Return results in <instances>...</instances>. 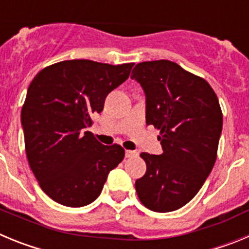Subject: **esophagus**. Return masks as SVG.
I'll use <instances>...</instances> for the list:
<instances>
[{
	"label": "esophagus",
	"instance_id": "obj_1",
	"mask_svg": "<svg viewBox=\"0 0 249 249\" xmlns=\"http://www.w3.org/2000/svg\"><path fill=\"white\" fill-rule=\"evenodd\" d=\"M133 156H137V152L126 149V157H133Z\"/></svg>",
	"mask_w": 249,
	"mask_h": 249
}]
</instances>
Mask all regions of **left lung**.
Instances as JSON below:
<instances>
[{"mask_svg":"<svg viewBox=\"0 0 249 249\" xmlns=\"http://www.w3.org/2000/svg\"><path fill=\"white\" fill-rule=\"evenodd\" d=\"M132 80L146 93V122L160 131L163 153H141L143 177L136 181L141 203L172 212L195 197L217 160L222 114L217 94L204 78L167 59L136 65Z\"/></svg>","mask_w":249,"mask_h":249,"instance_id":"obj_1","label":"left lung"}]
</instances>
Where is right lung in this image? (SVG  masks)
Returning a JSON list of instances; mask_svg holds the SVG:
<instances>
[{
  "label": "right lung",
  "instance_id": "1",
  "mask_svg": "<svg viewBox=\"0 0 249 249\" xmlns=\"http://www.w3.org/2000/svg\"><path fill=\"white\" fill-rule=\"evenodd\" d=\"M133 65L67 59L45 67L31 82L21 111L26 155L39 187L57 203H92L122 162L120 144L105 146L86 128Z\"/></svg>",
  "mask_w": 249,
  "mask_h": 249
}]
</instances>
